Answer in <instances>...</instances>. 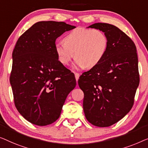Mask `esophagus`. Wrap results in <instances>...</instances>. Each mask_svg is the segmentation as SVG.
I'll use <instances>...</instances> for the list:
<instances>
[{
    "mask_svg": "<svg viewBox=\"0 0 148 148\" xmlns=\"http://www.w3.org/2000/svg\"><path fill=\"white\" fill-rule=\"evenodd\" d=\"M74 75H75V78H76V80L77 82H78V80L79 79V76H80V74H79L78 73H77V72H75Z\"/></svg>",
    "mask_w": 148,
    "mask_h": 148,
    "instance_id": "esophagus-1",
    "label": "esophagus"
}]
</instances>
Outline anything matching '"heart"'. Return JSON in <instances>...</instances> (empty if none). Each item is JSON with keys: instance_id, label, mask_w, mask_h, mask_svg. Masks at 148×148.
Here are the masks:
<instances>
[{"instance_id": "obj_1", "label": "heart", "mask_w": 148, "mask_h": 148, "mask_svg": "<svg viewBox=\"0 0 148 148\" xmlns=\"http://www.w3.org/2000/svg\"><path fill=\"white\" fill-rule=\"evenodd\" d=\"M109 40L99 29L77 27L64 37V43L54 46L58 61L67 65L75 57L74 66L92 68L102 61L107 52Z\"/></svg>"}]
</instances>
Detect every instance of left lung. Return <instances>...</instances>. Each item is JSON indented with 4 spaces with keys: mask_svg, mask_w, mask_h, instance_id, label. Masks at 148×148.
Segmentation results:
<instances>
[{
    "mask_svg": "<svg viewBox=\"0 0 148 148\" xmlns=\"http://www.w3.org/2000/svg\"><path fill=\"white\" fill-rule=\"evenodd\" d=\"M88 27L105 33L109 44L102 61L84 72L78 82L84 92L86 119L105 127L123 118L134 105L139 83L137 49L132 39L115 25L97 23Z\"/></svg>",
    "mask_w": 148,
    "mask_h": 148,
    "instance_id": "1",
    "label": "left lung"
}]
</instances>
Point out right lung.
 Masks as SVG:
<instances>
[{"label":"right lung","instance_id":"obj_1","mask_svg":"<svg viewBox=\"0 0 148 148\" xmlns=\"http://www.w3.org/2000/svg\"><path fill=\"white\" fill-rule=\"evenodd\" d=\"M74 28L64 22L39 21L16 41L10 76L14 105L36 125L55 122L76 86L74 74L58 61L54 49L56 39Z\"/></svg>","mask_w":148,"mask_h":148}]
</instances>
